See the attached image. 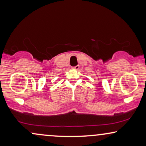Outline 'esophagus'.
Listing matches in <instances>:
<instances>
[{"label": "esophagus", "mask_w": 146, "mask_h": 146, "mask_svg": "<svg viewBox=\"0 0 146 146\" xmlns=\"http://www.w3.org/2000/svg\"><path fill=\"white\" fill-rule=\"evenodd\" d=\"M72 69L74 70H78L79 69V65H77L75 66V67H72Z\"/></svg>", "instance_id": "34e87169"}]
</instances>
